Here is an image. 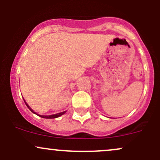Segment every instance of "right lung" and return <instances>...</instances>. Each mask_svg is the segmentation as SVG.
<instances>
[{
  "instance_id": "1",
  "label": "right lung",
  "mask_w": 160,
  "mask_h": 160,
  "mask_svg": "<svg viewBox=\"0 0 160 160\" xmlns=\"http://www.w3.org/2000/svg\"><path fill=\"white\" fill-rule=\"evenodd\" d=\"M25 104H26V106L28 108V109H29V110L32 111V112H33L34 114H36V113L35 112V111H33V110H32V108H31L29 107V106L28 105V104H27L26 102H25ZM65 112L66 111H63V112H61V113H58V114H52V115H48V116H45V115H38V116H40V117H42V118H58V117H59V116H61V115H62V114H65Z\"/></svg>"
}]
</instances>
